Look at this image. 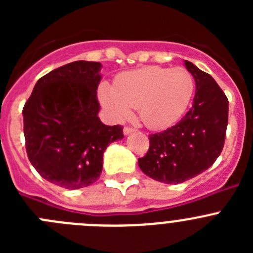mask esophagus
<instances>
[{"label": "esophagus", "instance_id": "esophagus-1", "mask_svg": "<svg viewBox=\"0 0 253 253\" xmlns=\"http://www.w3.org/2000/svg\"><path fill=\"white\" fill-rule=\"evenodd\" d=\"M134 131L133 128H129V126H125L124 129H123V133H124V135H129V134H131Z\"/></svg>", "mask_w": 253, "mask_h": 253}]
</instances>
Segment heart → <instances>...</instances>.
<instances>
[{
    "label": "heart",
    "instance_id": "obj_1",
    "mask_svg": "<svg viewBox=\"0 0 253 253\" xmlns=\"http://www.w3.org/2000/svg\"><path fill=\"white\" fill-rule=\"evenodd\" d=\"M194 91V77L185 68L149 66L123 73L115 86L102 82L97 93L102 106L118 122L129 118L138 107L147 128L163 130L184 116Z\"/></svg>",
    "mask_w": 253,
    "mask_h": 253
}]
</instances>
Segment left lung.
I'll list each match as a JSON object with an SVG mask.
<instances>
[{"label": "left lung", "mask_w": 253, "mask_h": 253, "mask_svg": "<svg viewBox=\"0 0 253 253\" xmlns=\"http://www.w3.org/2000/svg\"><path fill=\"white\" fill-rule=\"evenodd\" d=\"M195 80L193 106L172 128L149 135V149L138 160L143 173L163 184H181L209 169L224 146L228 99L214 78L189 60Z\"/></svg>", "instance_id": "8db88e82"}]
</instances>
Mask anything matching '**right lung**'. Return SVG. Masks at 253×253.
I'll return each instance as SVG.
<instances>
[{"label": "right lung", "instance_id": "add662e5", "mask_svg": "<svg viewBox=\"0 0 253 253\" xmlns=\"http://www.w3.org/2000/svg\"><path fill=\"white\" fill-rule=\"evenodd\" d=\"M101 63L77 60L35 84L22 109L26 152L39 175L75 190L99 180L109 144L124 138L120 125L100 120Z\"/></svg>", "mask_w": 253, "mask_h": 253}]
</instances>
